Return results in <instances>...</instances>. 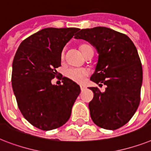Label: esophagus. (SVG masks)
Returning a JSON list of instances; mask_svg holds the SVG:
<instances>
[{
	"mask_svg": "<svg viewBox=\"0 0 151 151\" xmlns=\"http://www.w3.org/2000/svg\"><path fill=\"white\" fill-rule=\"evenodd\" d=\"M80 87H81V91H84L86 88V87L84 86V85H80Z\"/></svg>",
	"mask_w": 151,
	"mask_h": 151,
	"instance_id": "34e87169",
	"label": "esophagus"
}]
</instances>
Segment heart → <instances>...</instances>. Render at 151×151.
<instances>
[{"label": "heart", "instance_id": "1", "mask_svg": "<svg viewBox=\"0 0 151 151\" xmlns=\"http://www.w3.org/2000/svg\"><path fill=\"white\" fill-rule=\"evenodd\" d=\"M89 45L88 44H83L80 46V49L81 50V52L83 54H84V52L86 51V50L89 47ZM64 57V53L62 52L61 54V58L63 59ZM88 70L84 68H81V67H70L67 68L65 70V76L67 78L72 80L73 81H75L77 83H82L84 81L86 76L88 75Z\"/></svg>", "mask_w": 151, "mask_h": 151}]
</instances>
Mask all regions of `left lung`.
<instances>
[{
  "instance_id": "8db88e82",
  "label": "left lung",
  "mask_w": 151,
  "mask_h": 151,
  "mask_svg": "<svg viewBox=\"0 0 151 151\" xmlns=\"http://www.w3.org/2000/svg\"><path fill=\"white\" fill-rule=\"evenodd\" d=\"M74 38L96 49L99 59L91 81L106 85L105 91L90 88L95 95L88 105L91 119L101 128H120L133 117L140 101L143 70L135 45L127 35L106 27L81 29Z\"/></svg>"
}]
</instances>
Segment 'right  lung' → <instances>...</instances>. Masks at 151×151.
<instances>
[{"label": "right lung", "instance_id": "right-lung-1", "mask_svg": "<svg viewBox=\"0 0 151 151\" xmlns=\"http://www.w3.org/2000/svg\"><path fill=\"white\" fill-rule=\"evenodd\" d=\"M79 29L46 28L22 41L12 63V82L17 103L24 119L42 130H52L67 122L81 93L75 82L63 78L51 83L61 66L65 45Z\"/></svg>", "mask_w": 151, "mask_h": 151}]
</instances>
